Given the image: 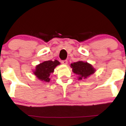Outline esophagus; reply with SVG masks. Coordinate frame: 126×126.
<instances>
[{
  "mask_svg": "<svg viewBox=\"0 0 126 126\" xmlns=\"http://www.w3.org/2000/svg\"><path fill=\"white\" fill-rule=\"evenodd\" d=\"M67 63H68V62H67V60H62V64H67Z\"/></svg>",
  "mask_w": 126,
  "mask_h": 126,
  "instance_id": "1",
  "label": "esophagus"
}]
</instances>
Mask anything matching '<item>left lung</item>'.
<instances>
[{
    "label": "left lung",
    "mask_w": 126,
    "mask_h": 126,
    "mask_svg": "<svg viewBox=\"0 0 126 126\" xmlns=\"http://www.w3.org/2000/svg\"><path fill=\"white\" fill-rule=\"evenodd\" d=\"M70 67L72 68V71L73 73L78 75V79L79 80L86 79L96 71L91 64L82 61L72 63L70 64Z\"/></svg>",
    "instance_id": "1"
}]
</instances>
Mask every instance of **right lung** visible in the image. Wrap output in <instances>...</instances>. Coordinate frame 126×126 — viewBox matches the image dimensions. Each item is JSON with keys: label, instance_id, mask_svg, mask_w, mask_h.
<instances>
[{"label": "right lung", "instance_id": "1", "mask_svg": "<svg viewBox=\"0 0 126 126\" xmlns=\"http://www.w3.org/2000/svg\"><path fill=\"white\" fill-rule=\"evenodd\" d=\"M60 64V62L57 60L44 62L36 66L34 74L41 81L49 82L50 80L49 76L51 73L54 72L55 67Z\"/></svg>", "mask_w": 126, "mask_h": 126}]
</instances>
